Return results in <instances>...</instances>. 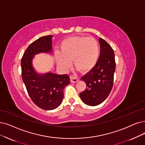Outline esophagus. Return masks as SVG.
<instances>
[{"label": "esophagus", "mask_w": 145, "mask_h": 145, "mask_svg": "<svg viewBox=\"0 0 145 145\" xmlns=\"http://www.w3.org/2000/svg\"><path fill=\"white\" fill-rule=\"evenodd\" d=\"M70 81L71 83H77L78 81V78L76 77H74L73 76H71L70 77Z\"/></svg>", "instance_id": "34e87169"}]
</instances>
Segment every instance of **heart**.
Returning <instances> with one entry per match:
<instances>
[{
	"label": "heart",
	"instance_id": "heart-1",
	"mask_svg": "<svg viewBox=\"0 0 145 145\" xmlns=\"http://www.w3.org/2000/svg\"><path fill=\"white\" fill-rule=\"evenodd\" d=\"M99 56V47L96 40L86 36H74L62 42L61 52L56 51L57 65L63 69L68 68L72 59L73 64L83 73L93 69Z\"/></svg>",
	"mask_w": 145,
	"mask_h": 145
}]
</instances>
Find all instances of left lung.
I'll return each mask as SVG.
<instances>
[{"label": "left lung", "mask_w": 145, "mask_h": 145, "mask_svg": "<svg viewBox=\"0 0 145 145\" xmlns=\"http://www.w3.org/2000/svg\"><path fill=\"white\" fill-rule=\"evenodd\" d=\"M100 55L95 66L81 78L86 84V89L81 93L82 101L89 106H96L105 101L111 92L115 71V55L105 40L99 38Z\"/></svg>", "instance_id": "obj_1"}]
</instances>
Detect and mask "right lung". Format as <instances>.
Instances as JSON below:
<instances>
[{
    "instance_id": "obj_1",
    "label": "right lung",
    "mask_w": 145,
    "mask_h": 145,
    "mask_svg": "<svg viewBox=\"0 0 145 145\" xmlns=\"http://www.w3.org/2000/svg\"><path fill=\"white\" fill-rule=\"evenodd\" d=\"M53 36L40 37L29 45L21 59L22 78L28 95L33 102L44 110L58 107L63 98V89L70 83L67 75L50 72L38 73L33 65L34 55L40 53L52 54Z\"/></svg>"
}]
</instances>
